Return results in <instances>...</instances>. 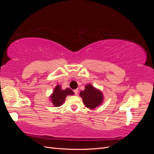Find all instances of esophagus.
Returning a JSON list of instances; mask_svg holds the SVG:
<instances>
[{"label": "esophagus", "instance_id": "1", "mask_svg": "<svg viewBox=\"0 0 154 154\" xmlns=\"http://www.w3.org/2000/svg\"><path fill=\"white\" fill-rule=\"evenodd\" d=\"M74 92L76 95H78V88H76V89H75V90H74Z\"/></svg>", "mask_w": 154, "mask_h": 154}]
</instances>
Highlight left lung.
<instances>
[{"mask_svg":"<svg viewBox=\"0 0 154 154\" xmlns=\"http://www.w3.org/2000/svg\"><path fill=\"white\" fill-rule=\"evenodd\" d=\"M80 95L82 97L83 103L88 109H94L103 101V94L101 92L96 89L91 84L87 85L85 90L82 91Z\"/></svg>","mask_w":154,"mask_h":154,"instance_id":"left-lung-1","label":"left lung"}]
</instances>
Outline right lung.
Listing matches in <instances>:
<instances>
[{
  "mask_svg": "<svg viewBox=\"0 0 154 154\" xmlns=\"http://www.w3.org/2000/svg\"><path fill=\"white\" fill-rule=\"evenodd\" d=\"M73 94L74 92L70 88H67L65 90H62L61 86L57 85L55 87L53 94L51 96V98L52 103L55 106H60L63 104L67 95Z\"/></svg>",
  "mask_w": 154,
  "mask_h": 154,
  "instance_id": "add662e5",
  "label": "right lung"
}]
</instances>
